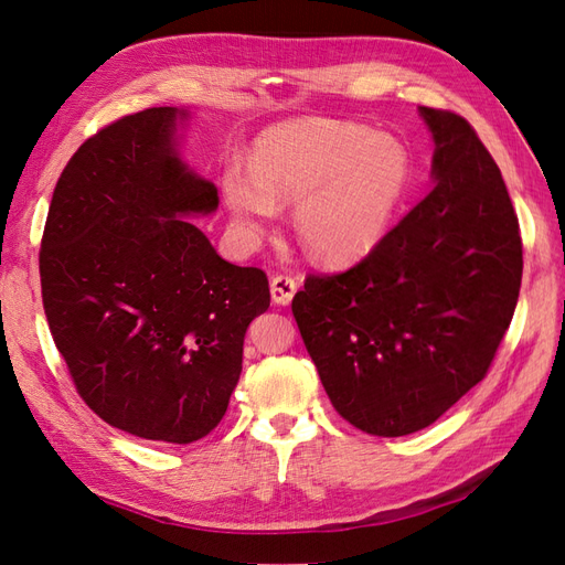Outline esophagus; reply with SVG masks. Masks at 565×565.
Here are the masks:
<instances>
[{
    "mask_svg": "<svg viewBox=\"0 0 565 565\" xmlns=\"http://www.w3.org/2000/svg\"><path fill=\"white\" fill-rule=\"evenodd\" d=\"M297 287H299V282L292 276H273L270 278V297L276 303L287 306L289 301H292Z\"/></svg>",
    "mask_w": 565,
    "mask_h": 565,
    "instance_id": "1",
    "label": "esophagus"
}]
</instances>
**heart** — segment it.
<instances>
[{
	"mask_svg": "<svg viewBox=\"0 0 565 565\" xmlns=\"http://www.w3.org/2000/svg\"><path fill=\"white\" fill-rule=\"evenodd\" d=\"M409 183L401 141L363 125L306 119L264 134L252 172L228 167L224 198L247 235L262 233L278 202H295L299 243L313 259L361 262L391 231Z\"/></svg>",
	"mask_w": 565,
	"mask_h": 565,
	"instance_id": "obj_1",
	"label": "heart"
}]
</instances>
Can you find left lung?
I'll list each match as a JSON object with an SVG mask.
<instances>
[{
    "label": "left lung",
    "mask_w": 565,
    "mask_h": 565,
    "mask_svg": "<svg viewBox=\"0 0 565 565\" xmlns=\"http://www.w3.org/2000/svg\"><path fill=\"white\" fill-rule=\"evenodd\" d=\"M436 185L363 262L292 299L337 413L372 436L434 424L481 382L514 316L523 245L500 167L465 117L419 108Z\"/></svg>",
    "instance_id": "1"
}]
</instances>
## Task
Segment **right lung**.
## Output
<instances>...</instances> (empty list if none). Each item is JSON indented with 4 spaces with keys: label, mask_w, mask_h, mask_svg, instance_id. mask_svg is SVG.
<instances>
[{
    "label": "right lung",
    "mask_w": 565,
    "mask_h": 565,
    "mask_svg": "<svg viewBox=\"0 0 565 565\" xmlns=\"http://www.w3.org/2000/svg\"><path fill=\"white\" fill-rule=\"evenodd\" d=\"M185 110L148 108L84 141L54 188L40 249L42 301L75 388L115 429L193 443L224 419L262 268L221 259L191 214L218 195L177 156Z\"/></svg>",
    "instance_id": "obj_1"
}]
</instances>
